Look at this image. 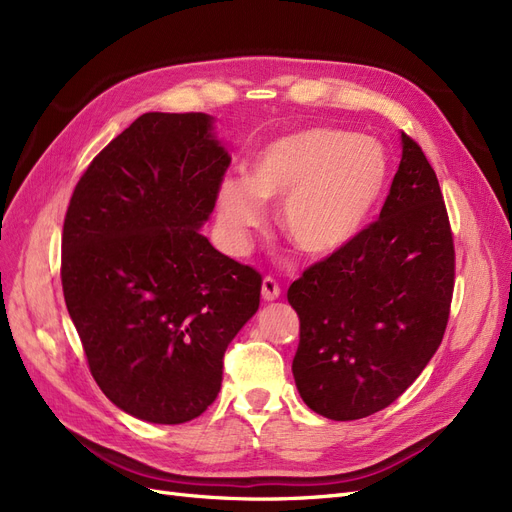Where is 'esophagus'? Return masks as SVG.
<instances>
[{
    "instance_id": "esophagus-1",
    "label": "esophagus",
    "mask_w": 512,
    "mask_h": 512,
    "mask_svg": "<svg viewBox=\"0 0 512 512\" xmlns=\"http://www.w3.org/2000/svg\"><path fill=\"white\" fill-rule=\"evenodd\" d=\"M280 294H282V288H280V284L275 282V277L265 275V280H262V299L275 301L277 297H280Z\"/></svg>"
}]
</instances>
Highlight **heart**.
<instances>
[{"instance_id": "1", "label": "heart", "mask_w": 512, "mask_h": 512, "mask_svg": "<svg viewBox=\"0 0 512 512\" xmlns=\"http://www.w3.org/2000/svg\"><path fill=\"white\" fill-rule=\"evenodd\" d=\"M389 158L367 136L339 128H305L256 151L247 179L228 177L218 190V224L241 247L265 222L262 200L282 203L288 241L312 258H327L361 235L386 188Z\"/></svg>"}]
</instances>
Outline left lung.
<instances>
[{
  "label": "left lung",
  "instance_id": "left-lung-1",
  "mask_svg": "<svg viewBox=\"0 0 512 512\" xmlns=\"http://www.w3.org/2000/svg\"><path fill=\"white\" fill-rule=\"evenodd\" d=\"M401 162L380 218L288 288L299 314L292 374L333 421L391 406L436 354L455 288V243L436 170L401 132Z\"/></svg>",
  "mask_w": 512,
  "mask_h": 512
}]
</instances>
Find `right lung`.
<instances>
[{
    "label": "right lung",
    "instance_id": "1",
    "mask_svg": "<svg viewBox=\"0 0 512 512\" xmlns=\"http://www.w3.org/2000/svg\"><path fill=\"white\" fill-rule=\"evenodd\" d=\"M230 166L205 113H145L91 160L61 235V288L91 376L160 425L203 414L262 277L198 232Z\"/></svg>",
    "mask_w": 512,
    "mask_h": 512
}]
</instances>
